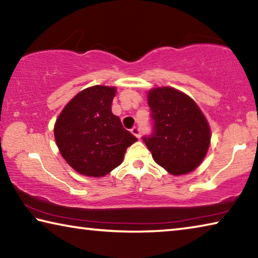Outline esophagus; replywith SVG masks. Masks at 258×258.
I'll return each instance as SVG.
<instances>
[{"mask_svg": "<svg viewBox=\"0 0 258 258\" xmlns=\"http://www.w3.org/2000/svg\"><path fill=\"white\" fill-rule=\"evenodd\" d=\"M131 132H132V134L135 135V137H137L138 139L141 138V134H140V128L138 127V126H134V127L131 130Z\"/></svg>", "mask_w": 258, "mask_h": 258, "instance_id": "obj_1", "label": "esophagus"}]
</instances>
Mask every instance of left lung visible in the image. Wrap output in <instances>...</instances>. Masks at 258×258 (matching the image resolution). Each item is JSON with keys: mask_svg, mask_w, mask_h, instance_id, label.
<instances>
[{"mask_svg": "<svg viewBox=\"0 0 258 258\" xmlns=\"http://www.w3.org/2000/svg\"><path fill=\"white\" fill-rule=\"evenodd\" d=\"M154 133L143 141L157 164L173 175L195 171L211 145V128L198 104L171 86L148 92Z\"/></svg>", "mask_w": 258, "mask_h": 258, "instance_id": "8db88e82", "label": "left lung"}]
</instances>
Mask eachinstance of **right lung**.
I'll use <instances>...</instances> for the list:
<instances>
[{"label": "right lung", "mask_w": 258, "mask_h": 258, "mask_svg": "<svg viewBox=\"0 0 258 258\" xmlns=\"http://www.w3.org/2000/svg\"><path fill=\"white\" fill-rule=\"evenodd\" d=\"M115 94V86L87 87L64 106L55 120L54 139L60 154L82 175H107L138 141L111 112Z\"/></svg>", "instance_id": "add662e5"}]
</instances>
